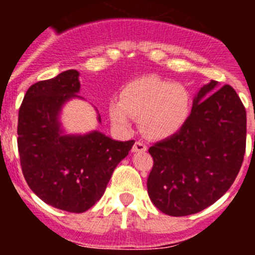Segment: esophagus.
Listing matches in <instances>:
<instances>
[{
	"mask_svg": "<svg viewBox=\"0 0 255 255\" xmlns=\"http://www.w3.org/2000/svg\"><path fill=\"white\" fill-rule=\"evenodd\" d=\"M132 152L134 153H144L147 152V145L144 143H141V141H135V144L132 145Z\"/></svg>",
	"mask_w": 255,
	"mask_h": 255,
	"instance_id": "obj_1",
	"label": "esophagus"
}]
</instances>
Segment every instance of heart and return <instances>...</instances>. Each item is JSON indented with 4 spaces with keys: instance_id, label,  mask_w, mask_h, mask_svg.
<instances>
[{
    "instance_id": "1",
    "label": "heart",
    "mask_w": 255,
    "mask_h": 255,
    "mask_svg": "<svg viewBox=\"0 0 255 255\" xmlns=\"http://www.w3.org/2000/svg\"><path fill=\"white\" fill-rule=\"evenodd\" d=\"M107 110L117 128L129 129L135 117L147 138L159 140L184 128L190 115V96L181 84L154 75L141 76L128 83L120 100L110 101Z\"/></svg>"
}]
</instances>
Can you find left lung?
<instances>
[{"instance_id":"left-lung-1","label":"left lung","mask_w":255,"mask_h":255,"mask_svg":"<svg viewBox=\"0 0 255 255\" xmlns=\"http://www.w3.org/2000/svg\"><path fill=\"white\" fill-rule=\"evenodd\" d=\"M247 111L233 87L211 80L198 91L179 132L148 152L153 167L147 188L152 203L168 216L203 211L233 185L245 154Z\"/></svg>"}]
</instances>
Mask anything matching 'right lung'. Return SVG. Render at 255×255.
Here are the masks:
<instances>
[{"instance_id":"add662e5","label":"right lung","mask_w":255,"mask_h":255,"mask_svg":"<svg viewBox=\"0 0 255 255\" xmlns=\"http://www.w3.org/2000/svg\"><path fill=\"white\" fill-rule=\"evenodd\" d=\"M79 91L76 70L35 83L22 100L17 121L20 164L29 188L44 203L73 213L88 211L102 198L112 172L135 143L114 140L97 130L65 134L61 110L71 98H82Z\"/></svg>"}]
</instances>
